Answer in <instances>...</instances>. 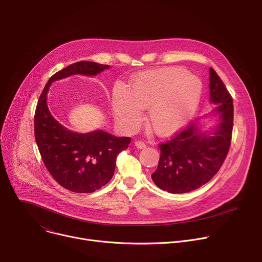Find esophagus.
<instances>
[{
    "label": "esophagus",
    "mask_w": 262,
    "mask_h": 262,
    "mask_svg": "<svg viewBox=\"0 0 262 262\" xmlns=\"http://www.w3.org/2000/svg\"><path fill=\"white\" fill-rule=\"evenodd\" d=\"M135 146L137 147V148H140V149H142V148H144L146 145H145V143L144 142H142V141H135Z\"/></svg>",
    "instance_id": "1"
}]
</instances>
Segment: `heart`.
Returning a JSON list of instances; mask_svg holds the SVG:
<instances>
[{"instance_id":"heart-1","label":"heart","mask_w":262,"mask_h":262,"mask_svg":"<svg viewBox=\"0 0 262 262\" xmlns=\"http://www.w3.org/2000/svg\"><path fill=\"white\" fill-rule=\"evenodd\" d=\"M203 93L201 79L178 68H161L132 78L129 89L118 84L113 90L112 107L119 126L133 132L147 108V122L159 136H170L185 127L194 117Z\"/></svg>"}]
</instances>
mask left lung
Here are the masks:
<instances>
[{"label":"left lung","mask_w":262,"mask_h":262,"mask_svg":"<svg viewBox=\"0 0 262 262\" xmlns=\"http://www.w3.org/2000/svg\"><path fill=\"white\" fill-rule=\"evenodd\" d=\"M210 102L216 106L210 115L216 118L213 127L203 130L202 117L182 133L159 145L160 158L152 180L157 187L170 193L195 190L217 173L228 153L233 105L222 79L209 69Z\"/></svg>","instance_id":"1"}]
</instances>
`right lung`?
Instances as JSON below:
<instances>
[{"label":"right lung","mask_w":262,"mask_h":262,"mask_svg":"<svg viewBox=\"0 0 262 262\" xmlns=\"http://www.w3.org/2000/svg\"><path fill=\"white\" fill-rule=\"evenodd\" d=\"M108 64L78 61L55 73L41 93L35 113V139L46 167L63 188L91 193L114 176L117 156L126 149L129 137H116L102 129L86 134L69 130L50 113L47 99L53 81L79 74L95 76Z\"/></svg>","instance_id":"right-lung-1"}]
</instances>
